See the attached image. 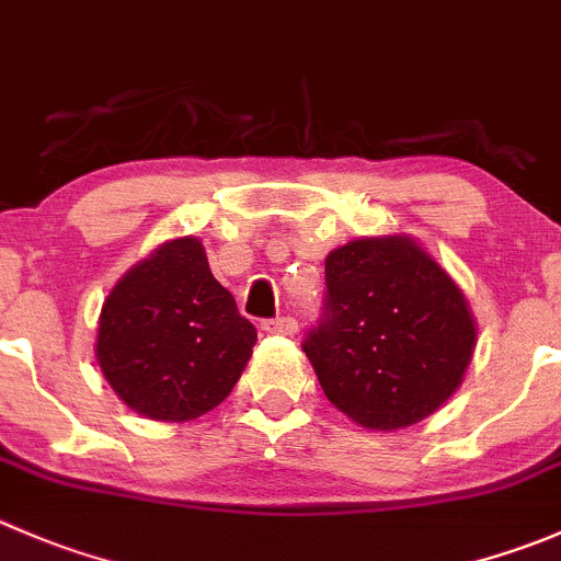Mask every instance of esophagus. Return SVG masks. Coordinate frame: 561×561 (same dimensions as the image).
<instances>
[{"instance_id": "34e87169", "label": "esophagus", "mask_w": 561, "mask_h": 561, "mask_svg": "<svg viewBox=\"0 0 561 561\" xmlns=\"http://www.w3.org/2000/svg\"><path fill=\"white\" fill-rule=\"evenodd\" d=\"M263 331H268V334L293 336L298 331V323L293 318H274V320H265Z\"/></svg>"}]
</instances>
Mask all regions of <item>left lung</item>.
<instances>
[{
  "label": "left lung",
  "mask_w": 561,
  "mask_h": 561,
  "mask_svg": "<svg viewBox=\"0 0 561 561\" xmlns=\"http://www.w3.org/2000/svg\"><path fill=\"white\" fill-rule=\"evenodd\" d=\"M474 345L453 276L413 238L386 236L325 257L323 318L301 347L331 405L367 431H400L458 391Z\"/></svg>",
  "instance_id": "8db88e82"
}]
</instances>
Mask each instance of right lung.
Here are the masks:
<instances>
[{
  "instance_id": "right-lung-1",
  "label": "right lung",
  "mask_w": 561,
  "mask_h": 561,
  "mask_svg": "<svg viewBox=\"0 0 561 561\" xmlns=\"http://www.w3.org/2000/svg\"><path fill=\"white\" fill-rule=\"evenodd\" d=\"M257 342L210 274L203 241H167L106 296L95 358L114 394L156 422H188L232 391Z\"/></svg>"
}]
</instances>
